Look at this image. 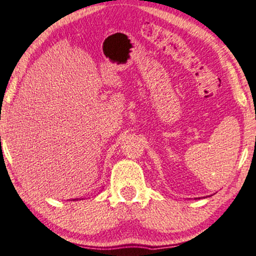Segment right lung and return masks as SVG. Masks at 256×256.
<instances>
[{"mask_svg": "<svg viewBox=\"0 0 256 256\" xmlns=\"http://www.w3.org/2000/svg\"><path fill=\"white\" fill-rule=\"evenodd\" d=\"M74 200H78V199H74Z\"/></svg>", "mask_w": 256, "mask_h": 256, "instance_id": "obj_1", "label": "right lung"}]
</instances>
